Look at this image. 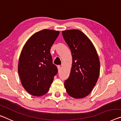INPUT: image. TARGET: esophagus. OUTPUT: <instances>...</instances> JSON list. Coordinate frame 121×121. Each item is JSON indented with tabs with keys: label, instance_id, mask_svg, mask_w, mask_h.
I'll use <instances>...</instances> for the list:
<instances>
[{
	"label": "esophagus",
	"instance_id": "1",
	"mask_svg": "<svg viewBox=\"0 0 121 121\" xmlns=\"http://www.w3.org/2000/svg\"><path fill=\"white\" fill-rule=\"evenodd\" d=\"M57 68H58V72L60 71V70H61V66L60 65H58V66H57Z\"/></svg>",
	"mask_w": 121,
	"mask_h": 121
}]
</instances>
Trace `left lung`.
Masks as SVG:
<instances>
[{
  "mask_svg": "<svg viewBox=\"0 0 121 121\" xmlns=\"http://www.w3.org/2000/svg\"><path fill=\"white\" fill-rule=\"evenodd\" d=\"M65 41L71 51L72 63L69 78L64 86L69 95L76 99L86 97L97 83L100 63L94 44L79 30L63 31Z\"/></svg>",
  "mask_w": 121,
  "mask_h": 121,
  "instance_id": "obj_1",
  "label": "left lung"
}]
</instances>
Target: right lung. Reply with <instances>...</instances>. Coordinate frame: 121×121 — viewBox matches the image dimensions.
I'll list each match as a JSON object with an SVG mask.
<instances>
[{"instance_id": "right-lung-1", "label": "right lung", "mask_w": 121, "mask_h": 121, "mask_svg": "<svg viewBox=\"0 0 121 121\" xmlns=\"http://www.w3.org/2000/svg\"><path fill=\"white\" fill-rule=\"evenodd\" d=\"M59 32L44 29L34 33L24 45L18 62L22 85L30 94L40 96L48 92L58 72L50 49Z\"/></svg>"}]
</instances>
